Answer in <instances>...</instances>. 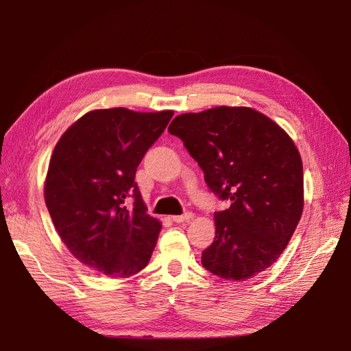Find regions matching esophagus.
<instances>
[{"label":"esophagus","instance_id":"obj_1","mask_svg":"<svg viewBox=\"0 0 351 351\" xmlns=\"http://www.w3.org/2000/svg\"><path fill=\"white\" fill-rule=\"evenodd\" d=\"M190 219H193V214H190V212H187V214H184V215H176V217H173V221L174 222H189Z\"/></svg>","mask_w":351,"mask_h":351}]
</instances>
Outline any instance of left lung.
Masks as SVG:
<instances>
[{"label":"left lung","instance_id":"8db88e82","mask_svg":"<svg viewBox=\"0 0 351 351\" xmlns=\"http://www.w3.org/2000/svg\"><path fill=\"white\" fill-rule=\"evenodd\" d=\"M168 132L184 142L212 192L230 199L215 214V240L202 265L219 278L246 281L289 244L304 206L303 164L287 132L249 107L177 115Z\"/></svg>","mask_w":351,"mask_h":351}]
</instances>
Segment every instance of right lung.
Wrapping results in <instances>:
<instances>
[{"label": "right lung", "instance_id": "add662e5", "mask_svg": "<svg viewBox=\"0 0 351 351\" xmlns=\"http://www.w3.org/2000/svg\"><path fill=\"white\" fill-rule=\"evenodd\" d=\"M174 111L93 110L62 133L51 155L44 197L70 253L111 278H129L152 256L161 221L146 214L134 183L146 151ZM135 197L133 210L123 204Z\"/></svg>", "mask_w": 351, "mask_h": 351}]
</instances>
